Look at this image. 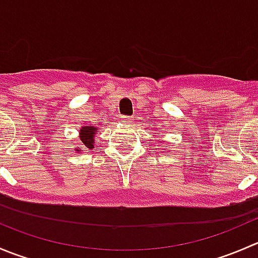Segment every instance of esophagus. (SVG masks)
Listing matches in <instances>:
<instances>
[{"label":"esophagus","mask_w":258,"mask_h":258,"mask_svg":"<svg viewBox=\"0 0 258 258\" xmlns=\"http://www.w3.org/2000/svg\"><path fill=\"white\" fill-rule=\"evenodd\" d=\"M122 122H126V123H131L132 122V117L131 116H122L121 117Z\"/></svg>","instance_id":"obj_1"}]
</instances>
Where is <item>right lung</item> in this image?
I'll return each mask as SVG.
<instances>
[{"mask_svg": "<svg viewBox=\"0 0 258 258\" xmlns=\"http://www.w3.org/2000/svg\"><path fill=\"white\" fill-rule=\"evenodd\" d=\"M96 130L93 127H83L81 130V141L86 146V148H93V136H95Z\"/></svg>", "mask_w": 258, "mask_h": 258, "instance_id": "add662e5", "label": "right lung"}]
</instances>
